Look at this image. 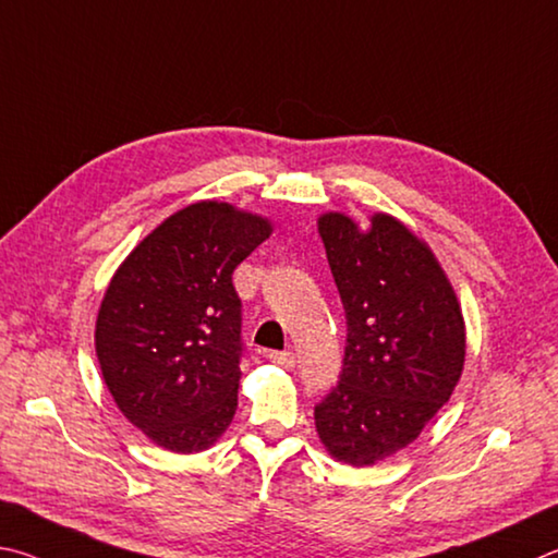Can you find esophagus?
Instances as JSON below:
<instances>
[{
	"label": "esophagus",
	"instance_id": "obj_1",
	"mask_svg": "<svg viewBox=\"0 0 558 558\" xmlns=\"http://www.w3.org/2000/svg\"><path fill=\"white\" fill-rule=\"evenodd\" d=\"M269 360L274 365H279L284 369H291L296 365V355L291 353V350H274V353H269Z\"/></svg>",
	"mask_w": 558,
	"mask_h": 558
}]
</instances>
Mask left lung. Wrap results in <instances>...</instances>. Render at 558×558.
<instances>
[{
	"label": "left lung",
	"instance_id": "obj_1",
	"mask_svg": "<svg viewBox=\"0 0 558 558\" xmlns=\"http://www.w3.org/2000/svg\"><path fill=\"white\" fill-rule=\"evenodd\" d=\"M318 234L345 308L340 383L314 409L340 463L375 465L402 451L451 399L465 363V320L432 247L395 215L367 228L324 213Z\"/></svg>",
	"mask_w": 558,
	"mask_h": 558
}]
</instances>
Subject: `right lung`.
Segmentation results:
<instances>
[{
	"label": "right lung",
	"mask_w": 558,
	"mask_h": 558,
	"mask_svg": "<svg viewBox=\"0 0 558 558\" xmlns=\"http://www.w3.org/2000/svg\"><path fill=\"white\" fill-rule=\"evenodd\" d=\"M271 234L257 213L198 201L169 215L112 274L95 355L126 422L171 453L228 432L240 387V296L232 271Z\"/></svg>",
	"instance_id": "add662e5"
}]
</instances>
